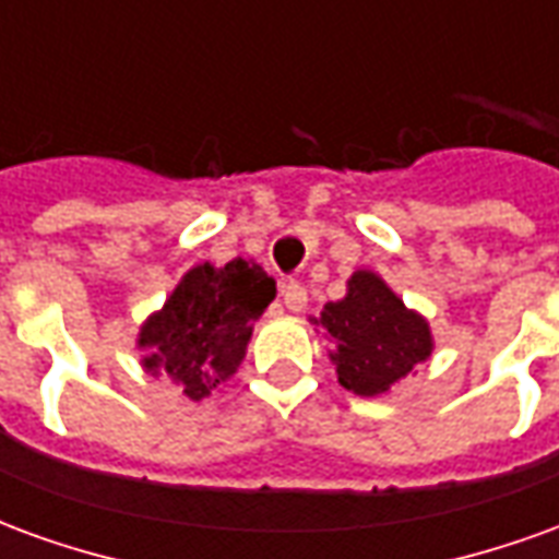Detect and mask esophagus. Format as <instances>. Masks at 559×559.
<instances>
[{"label":"esophagus","mask_w":559,"mask_h":559,"mask_svg":"<svg viewBox=\"0 0 559 559\" xmlns=\"http://www.w3.org/2000/svg\"><path fill=\"white\" fill-rule=\"evenodd\" d=\"M281 296H284V305H287L290 311H302L305 305H308V290H305L299 281L284 284V287H281Z\"/></svg>","instance_id":"esophagus-1"}]
</instances>
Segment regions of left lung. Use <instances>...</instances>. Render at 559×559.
Returning a JSON list of instances; mask_svg holds the SVG:
<instances>
[{"mask_svg": "<svg viewBox=\"0 0 559 559\" xmlns=\"http://www.w3.org/2000/svg\"><path fill=\"white\" fill-rule=\"evenodd\" d=\"M317 326L335 338L341 386L356 395H383L413 365L431 356V332L419 314L404 308L374 272H356L347 296L323 305Z\"/></svg>", "mask_w": 559, "mask_h": 559, "instance_id": "8db88e82", "label": "left lung"}]
</instances>
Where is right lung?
<instances>
[{
	"instance_id": "1",
	"label": "right lung",
	"mask_w": 559,
	"mask_h": 559,
	"mask_svg": "<svg viewBox=\"0 0 559 559\" xmlns=\"http://www.w3.org/2000/svg\"><path fill=\"white\" fill-rule=\"evenodd\" d=\"M272 299L275 278L242 257L221 269L194 266L140 332V347L152 350L146 368L167 371L188 399H206L239 368L254 320Z\"/></svg>"
}]
</instances>
